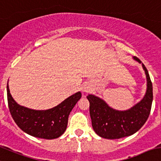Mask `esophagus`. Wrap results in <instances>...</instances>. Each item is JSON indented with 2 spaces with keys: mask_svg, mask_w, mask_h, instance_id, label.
Here are the masks:
<instances>
[{
  "mask_svg": "<svg viewBox=\"0 0 161 161\" xmlns=\"http://www.w3.org/2000/svg\"><path fill=\"white\" fill-rule=\"evenodd\" d=\"M90 90H91V86H90V85L89 83H84L83 85H82V92H84V93H88V92L90 91Z\"/></svg>",
  "mask_w": 161,
  "mask_h": 161,
  "instance_id": "1",
  "label": "esophagus"
}]
</instances>
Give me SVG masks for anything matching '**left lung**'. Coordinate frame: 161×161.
Segmentation results:
<instances>
[{
	"instance_id": "1",
	"label": "left lung",
	"mask_w": 161,
	"mask_h": 161,
	"mask_svg": "<svg viewBox=\"0 0 161 161\" xmlns=\"http://www.w3.org/2000/svg\"><path fill=\"white\" fill-rule=\"evenodd\" d=\"M134 60L142 63L134 57ZM147 88L142 99L127 110H116L104 100L93 94L86 97L90 101V115L92 127L97 135L107 139H119L136 133L146 122L153 102V85L149 72L143 64Z\"/></svg>"
}]
</instances>
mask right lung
Segmentation results:
<instances>
[{"label": "right lung", "instance_id": "add662e5", "mask_svg": "<svg viewBox=\"0 0 161 161\" xmlns=\"http://www.w3.org/2000/svg\"><path fill=\"white\" fill-rule=\"evenodd\" d=\"M8 103L14 121L23 131L31 136L45 139H54L61 136L66 130L68 116L82 97L77 92L60 104L47 110H34L19 105L10 93L7 85Z\"/></svg>", "mask_w": 161, "mask_h": 161}]
</instances>
